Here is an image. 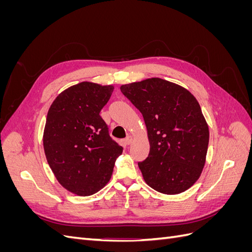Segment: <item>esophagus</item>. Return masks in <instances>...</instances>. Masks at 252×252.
Wrapping results in <instances>:
<instances>
[{"mask_svg":"<svg viewBox=\"0 0 252 252\" xmlns=\"http://www.w3.org/2000/svg\"><path fill=\"white\" fill-rule=\"evenodd\" d=\"M131 142H132V136H131V135H128L127 138L124 140V143H125V145H129V144H131Z\"/></svg>","mask_w":252,"mask_h":252,"instance_id":"34e87169","label":"esophagus"}]
</instances>
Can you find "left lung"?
<instances>
[{
    "instance_id": "8db88e82",
    "label": "left lung",
    "mask_w": 252,
    "mask_h": 252,
    "mask_svg": "<svg viewBox=\"0 0 252 252\" xmlns=\"http://www.w3.org/2000/svg\"><path fill=\"white\" fill-rule=\"evenodd\" d=\"M143 114L150 151L139 162L143 178L158 192L178 194L200 178L209 130L199 102L185 88L152 78L121 86Z\"/></svg>"
}]
</instances>
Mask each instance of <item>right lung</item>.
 <instances>
[{
    "instance_id": "right-lung-1",
    "label": "right lung",
    "mask_w": 252,
    "mask_h": 252,
    "mask_svg": "<svg viewBox=\"0 0 252 252\" xmlns=\"http://www.w3.org/2000/svg\"><path fill=\"white\" fill-rule=\"evenodd\" d=\"M113 86L82 82L60 94L47 113L43 144L60 184L78 195H91L110 180L123 147L109 135L100 116Z\"/></svg>"
}]
</instances>
